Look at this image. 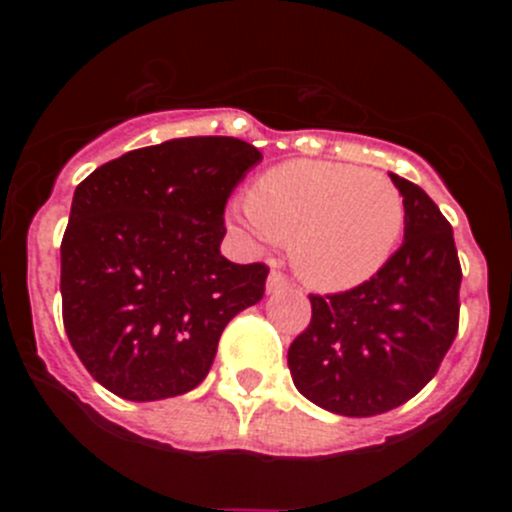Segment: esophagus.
<instances>
[{
    "instance_id": "1",
    "label": "esophagus",
    "mask_w": 512,
    "mask_h": 512,
    "mask_svg": "<svg viewBox=\"0 0 512 512\" xmlns=\"http://www.w3.org/2000/svg\"><path fill=\"white\" fill-rule=\"evenodd\" d=\"M289 287H292V282L284 277L282 271L271 269L269 279H266V289H269V292H284V289H289Z\"/></svg>"
}]
</instances>
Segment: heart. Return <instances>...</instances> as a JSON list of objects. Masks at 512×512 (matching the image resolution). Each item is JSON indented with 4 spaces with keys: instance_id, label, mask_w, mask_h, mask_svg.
Returning a JSON list of instances; mask_svg holds the SVG:
<instances>
[{
    "instance_id": "obj_1",
    "label": "heart",
    "mask_w": 512,
    "mask_h": 512,
    "mask_svg": "<svg viewBox=\"0 0 512 512\" xmlns=\"http://www.w3.org/2000/svg\"><path fill=\"white\" fill-rule=\"evenodd\" d=\"M405 197L387 174L328 161H289L230 210L238 233L274 246L292 241L305 282L346 289L377 274L405 230Z\"/></svg>"
}]
</instances>
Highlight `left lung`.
Wrapping results in <instances>:
<instances>
[{
	"instance_id": "obj_1",
	"label": "left lung",
	"mask_w": 512,
	"mask_h": 512,
	"mask_svg": "<svg viewBox=\"0 0 512 512\" xmlns=\"http://www.w3.org/2000/svg\"><path fill=\"white\" fill-rule=\"evenodd\" d=\"M405 197V241L372 279L310 295V325L289 346V372L310 402L348 418L400 408L436 377L459 330L454 230L418 184Z\"/></svg>"
}]
</instances>
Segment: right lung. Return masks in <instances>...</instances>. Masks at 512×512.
Listing matches in <instances>:
<instances>
[{
    "label": "right lung",
    "instance_id": "obj_1",
    "mask_svg": "<svg viewBox=\"0 0 512 512\" xmlns=\"http://www.w3.org/2000/svg\"><path fill=\"white\" fill-rule=\"evenodd\" d=\"M259 161L246 140L174 138L107 161L76 187L61 241L63 328L122 400L194 390L225 325L264 297L269 266L220 253L228 197Z\"/></svg>",
    "mask_w": 512,
    "mask_h": 512
}]
</instances>
